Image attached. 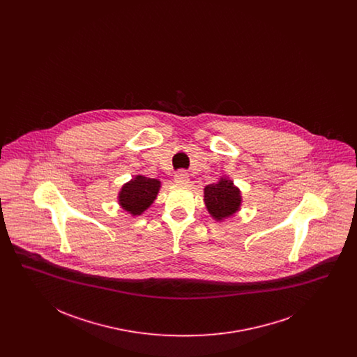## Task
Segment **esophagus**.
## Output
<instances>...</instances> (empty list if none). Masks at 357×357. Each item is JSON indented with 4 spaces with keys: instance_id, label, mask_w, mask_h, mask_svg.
Returning a JSON list of instances; mask_svg holds the SVG:
<instances>
[{
    "instance_id": "esophagus-1",
    "label": "esophagus",
    "mask_w": 357,
    "mask_h": 357,
    "mask_svg": "<svg viewBox=\"0 0 357 357\" xmlns=\"http://www.w3.org/2000/svg\"><path fill=\"white\" fill-rule=\"evenodd\" d=\"M174 182L176 185H179V186H187L188 182H190V176H188V174L185 172V171H178L175 174V176H174Z\"/></svg>"
}]
</instances>
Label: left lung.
I'll list each match as a JSON object with an SVG mask.
<instances>
[{
  "label": "left lung",
  "instance_id": "left-lung-1",
  "mask_svg": "<svg viewBox=\"0 0 357 357\" xmlns=\"http://www.w3.org/2000/svg\"><path fill=\"white\" fill-rule=\"evenodd\" d=\"M204 201L211 218L223 222L241 210L242 192L227 175H223L215 183L204 186Z\"/></svg>",
  "mask_w": 357,
  "mask_h": 357
}]
</instances>
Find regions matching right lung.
Returning <instances> with one entry per match:
<instances>
[{
	"instance_id": "add662e5",
	"label": "right lung",
	"mask_w": 357,
	"mask_h": 357,
	"mask_svg": "<svg viewBox=\"0 0 357 357\" xmlns=\"http://www.w3.org/2000/svg\"><path fill=\"white\" fill-rule=\"evenodd\" d=\"M160 187L162 185L159 179L147 178L139 174L121 186L118 192V204L132 217L142 215L151 207Z\"/></svg>"
}]
</instances>
